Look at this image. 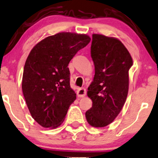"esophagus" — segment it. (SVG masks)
Here are the masks:
<instances>
[{
  "label": "esophagus",
  "mask_w": 158,
  "mask_h": 158,
  "mask_svg": "<svg viewBox=\"0 0 158 158\" xmlns=\"http://www.w3.org/2000/svg\"><path fill=\"white\" fill-rule=\"evenodd\" d=\"M86 93H87V91H86L85 88H79L77 90V95L79 98L85 97L86 95Z\"/></svg>",
  "instance_id": "34e87169"
}]
</instances>
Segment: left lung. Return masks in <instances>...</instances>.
Returning <instances> with one entry per match:
<instances>
[{"label":"left lung","mask_w":158,"mask_h":158,"mask_svg":"<svg viewBox=\"0 0 158 158\" xmlns=\"http://www.w3.org/2000/svg\"><path fill=\"white\" fill-rule=\"evenodd\" d=\"M91 57L95 65L87 96L93 101L85 117L91 126L103 127L114 120L126 101L133 59L119 39L93 34Z\"/></svg>","instance_id":"left-lung-1"}]
</instances>
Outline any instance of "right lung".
<instances>
[{
    "mask_svg": "<svg viewBox=\"0 0 158 158\" xmlns=\"http://www.w3.org/2000/svg\"><path fill=\"white\" fill-rule=\"evenodd\" d=\"M90 40L86 34L63 32L41 40L30 52L22 88L32 117L42 127L55 128L64 121L77 98L68 65Z\"/></svg>",
    "mask_w": 158,
    "mask_h": 158,
    "instance_id": "right-lung-1",
    "label": "right lung"
}]
</instances>
